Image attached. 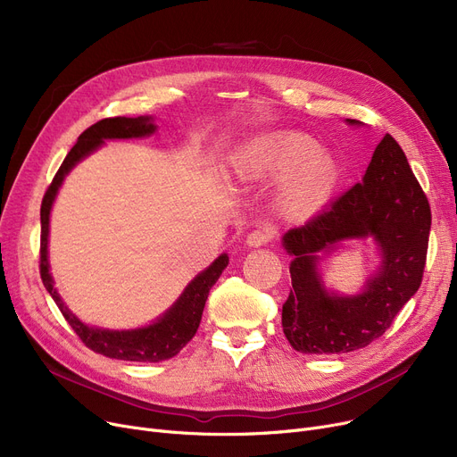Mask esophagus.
I'll return each mask as SVG.
<instances>
[{"label": "esophagus", "instance_id": "34e87169", "mask_svg": "<svg viewBox=\"0 0 457 457\" xmlns=\"http://www.w3.org/2000/svg\"><path fill=\"white\" fill-rule=\"evenodd\" d=\"M272 241V229L269 228H259V229H253L252 233H248L246 237V245L250 248H259V246H265L267 243Z\"/></svg>", "mask_w": 457, "mask_h": 457}]
</instances>
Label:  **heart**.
<instances>
[{
    "label": "heart",
    "instance_id": "obj_1",
    "mask_svg": "<svg viewBox=\"0 0 457 457\" xmlns=\"http://www.w3.org/2000/svg\"><path fill=\"white\" fill-rule=\"evenodd\" d=\"M235 174L243 181L279 179L278 205L291 219L315 214L333 195L339 164L309 135L283 131L257 138L233 155Z\"/></svg>",
    "mask_w": 457,
    "mask_h": 457
}]
</instances>
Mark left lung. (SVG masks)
<instances>
[{"mask_svg":"<svg viewBox=\"0 0 457 457\" xmlns=\"http://www.w3.org/2000/svg\"><path fill=\"white\" fill-rule=\"evenodd\" d=\"M350 126H363L346 118ZM431 211L400 144L387 133L361 183L328 211L283 235L293 255V291L283 303L287 341L302 353H346L381 337L420 287ZM350 237H372L382 262L362 293L343 297L325 289L320 259Z\"/></svg>","mask_w":457,"mask_h":457,"instance_id":"obj_1","label":"left lung"}]
</instances>
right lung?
Returning <instances> with one entry per match:
<instances>
[{
	"instance_id": "right-lung-1",
	"label": "right lung",
	"mask_w": 457,
	"mask_h": 457,
	"mask_svg": "<svg viewBox=\"0 0 457 457\" xmlns=\"http://www.w3.org/2000/svg\"><path fill=\"white\" fill-rule=\"evenodd\" d=\"M157 126L154 124L152 116H137V118H105L85 129L76 146L68 152L64 157L59 172L55 174L52 185L47 187L42 207H40V278L46 287V291L52 295L57 307L61 309L62 317L71 326L79 339L96 353L105 357L122 359V361H140V363H159L164 359H170L179 350L195 337V333L200 326L202 313L205 307V300L209 296L211 287L220 278L222 270L228 267L229 257L222 253L219 259H214L211 265L202 270L195 279H192L181 296L174 302V305L162 313L155 322L137 328V329H104L98 326H87L81 322L71 311L66 307L62 298L59 296L54 287V278L50 274V261H47V235H50V212L55 202L57 192L68 176V172L87 155L98 150L104 140L112 138H140L150 137L155 133Z\"/></svg>"
}]
</instances>
